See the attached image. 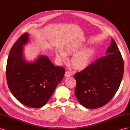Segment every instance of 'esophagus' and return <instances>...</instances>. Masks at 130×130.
Listing matches in <instances>:
<instances>
[{"instance_id": "esophagus-1", "label": "esophagus", "mask_w": 130, "mask_h": 130, "mask_svg": "<svg viewBox=\"0 0 130 130\" xmlns=\"http://www.w3.org/2000/svg\"><path fill=\"white\" fill-rule=\"evenodd\" d=\"M71 75H72L71 73L69 72L68 71L66 72V73H65V77H69V76H70Z\"/></svg>"}]
</instances>
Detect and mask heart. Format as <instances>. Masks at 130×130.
Here are the masks:
<instances>
[{
  "label": "heart",
  "mask_w": 130,
  "mask_h": 130,
  "mask_svg": "<svg viewBox=\"0 0 130 130\" xmlns=\"http://www.w3.org/2000/svg\"><path fill=\"white\" fill-rule=\"evenodd\" d=\"M81 49V46L68 45L64 48V53L59 50L56 52V57L60 62H65L67 60L66 54H72L77 52ZM94 54L93 48H87L82 50L73 55L71 58V64L73 68L76 70H82L89 65L92 60Z\"/></svg>",
  "instance_id": "b5f03b06"
}]
</instances>
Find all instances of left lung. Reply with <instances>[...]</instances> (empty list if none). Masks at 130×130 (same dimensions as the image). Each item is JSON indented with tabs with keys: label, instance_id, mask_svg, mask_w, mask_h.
<instances>
[{
	"label": "left lung",
	"instance_id": "1",
	"mask_svg": "<svg viewBox=\"0 0 130 130\" xmlns=\"http://www.w3.org/2000/svg\"><path fill=\"white\" fill-rule=\"evenodd\" d=\"M124 68L123 57L116 42L112 39L105 56L75 74V94L80 104L89 109L107 104L119 89Z\"/></svg>",
	"mask_w": 130,
	"mask_h": 130
}]
</instances>
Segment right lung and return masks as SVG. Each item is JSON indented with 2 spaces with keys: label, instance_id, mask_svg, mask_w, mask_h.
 <instances>
[{
  "label": "right lung",
  "instance_id": "add662e5",
  "mask_svg": "<svg viewBox=\"0 0 130 130\" xmlns=\"http://www.w3.org/2000/svg\"><path fill=\"white\" fill-rule=\"evenodd\" d=\"M29 34L22 35L11 49L6 65V79L11 93L27 107L38 108L45 105L62 80L65 69L55 66L49 58L40 55L34 61L24 56V45Z\"/></svg>",
  "mask_w": 130,
  "mask_h": 130
}]
</instances>
